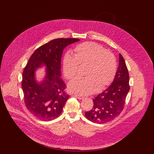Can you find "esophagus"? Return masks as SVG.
<instances>
[{"label":"esophagus","mask_w":154,"mask_h":154,"mask_svg":"<svg viewBox=\"0 0 154 154\" xmlns=\"http://www.w3.org/2000/svg\"><path fill=\"white\" fill-rule=\"evenodd\" d=\"M75 96V97H76L78 99H83L84 98V97L83 96H80V95H74Z\"/></svg>","instance_id":"esophagus-1"}]
</instances>
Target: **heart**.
I'll list each match as a JSON object with an SVG mask.
<instances>
[{
    "instance_id": "heart-1",
    "label": "heart",
    "mask_w": 154,
    "mask_h": 154,
    "mask_svg": "<svg viewBox=\"0 0 154 154\" xmlns=\"http://www.w3.org/2000/svg\"><path fill=\"white\" fill-rule=\"evenodd\" d=\"M74 57L66 54L63 60V72L71 80L77 74L79 66H86L83 78H76L68 84L72 93L88 95L105 89L115 76L116 63L115 56L97 44L86 42L74 49Z\"/></svg>"
}]
</instances>
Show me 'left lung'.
Listing matches in <instances>:
<instances>
[{"instance_id": "1", "label": "left lung", "mask_w": 154, "mask_h": 154, "mask_svg": "<svg viewBox=\"0 0 154 154\" xmlns=\"http://www.w3.org/2000/svg\"><path fill=\"white\" fill-rule=\"evenodd\" d=\"M130 90L129 74L125 60L119 54V66L115 79L108 88L94 99V105L85 113L91 122L104 124L113 120L122 111Z\"/></svg>"}]
</instances>
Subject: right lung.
<instances>
[{
    "mask_svg": "<svg viewBox=\"0 0 154 154\" xmlns=\"http://www.w3.org/2000/svg\"><path fill=\"white\" fill-rule=\"evenodd\" d=\"M77 38H58L38 48L24 69L22 88L28 110L38 119L48 121L58 118L69 96L61 78V59L64 49L79 41ZM46 66V76L41 83L35 80V71Z\"/></svg>",
    "mask_w": 154,
    "mask_h": 154,
    "instance_id": "1",
    "label": "right lung"
}]
</instances>
